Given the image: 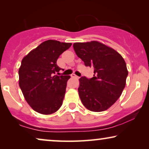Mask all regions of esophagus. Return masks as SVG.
Segmentation results:
<instances>
[{
  "instance_id": "1",
  "label": "esophagus",
  "mask_w": 149,
  "mask_h": 149,
  "mask_svg": "<svg viewBox=\"0 0 149 149\" xmlns=\"http://www.w3.org/2000/svg\"><path fill=\"white\" fill-rule=\"evenodd\" d=\"M71 77H72V78H74V79H78L79 78V77H77L75 74H71Z\"/></svg>"
}]
</instances>
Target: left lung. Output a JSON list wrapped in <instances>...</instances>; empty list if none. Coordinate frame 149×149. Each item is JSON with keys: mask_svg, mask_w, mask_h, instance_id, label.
<instances>
[{"mask_svg": "<svg viewBox=\"0 0 149 149\" xmlns=\"http://www.w3.org/2000/svg\"><path fill=\"white\" fill-rule=\"evenodd\" d=\"M74 50L86 66L93 68L90 79H79V95L89 111L109 109L121 96L128 74L126 63L117 51L96 40L74 42Z\"/></svg>", "mask_w": 149, "mask_h": 149, "instance_id": "8db88e82", "label": "left lung"}]
</instances>
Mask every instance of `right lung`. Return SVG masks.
Returning a JSON list of instances; mask_svg holds the SVG:
<instances>
[{"label":"right lung","mask_w":149,"mask_h":149,"mask_svg":"<svg viewBox=\"0 0 149 149\" xmlns=\"http://www.w3.org/2000/svg\"><path fill=\"white\" fill-rule=\"evenodd\" d=\"M72 45L70 42L47 40L22 59L19 68V85L32 109L50 115L61 107L70 76H58L61 68L57 60Z\"/></svg>","instance_id":"add662e5"}]
</instances>
